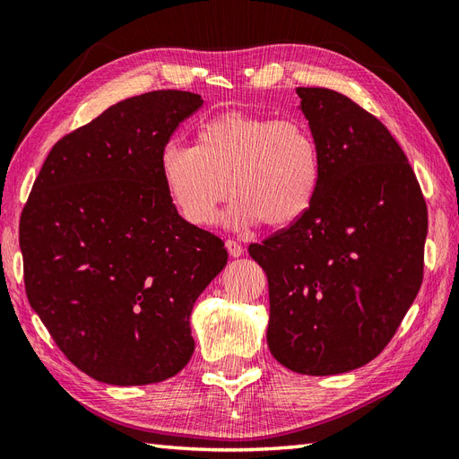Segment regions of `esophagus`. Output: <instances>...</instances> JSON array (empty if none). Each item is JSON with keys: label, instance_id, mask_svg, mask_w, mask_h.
I'll return each mask as SVG.
<instances>
[{"label": "esophagus", "instance_id": "esophagus-1", "mask_svg": "<svg viewBox=\"0 0 459 459\" xmlns=\"http://www.w3.org/2000/svg\"><path fill=\"white\" fill-rule=\"evenodd\" d=\"M226 247H228V251H230V255H231L233 258H238V256H241V255H243V245H241V243H238V241L230 239V241L226 243Z\"/></svg>", "mask_w": 459, "mask_h": 459}]
</instances>
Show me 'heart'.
Wrapping results in <instances>:
<instances>
[{
	"mask_svg": "<svg viewBox=\"0 0 459 459\" xmlns=\"http://www.w3.org/2000/svg\"><path fill=\"white\" fill-rule=\"evenodd\" d=\"M166 193L189 224L206 228L231 191L221 221L247 230L297 221L312 204L322 176L316 137L293 118L226 110L203 120L195 145L169 143L160 152Z\"/></svg>",
	"mask_w": 459,
	"mask_h": 459,
	"instance_id": "obj_1",
	"label": "heart"
}]
</instances>
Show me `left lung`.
I'll list each match as a JSON object with an SVG mask.
<instances>
[{
    "mask_svg": "<svg viewBox=\"0 0 459 459\" xmlns=\"http://www.w3.org/2000/svg\"><path fill=\"white\" fill-rule=\"evenodd\" d=\"M297 93L319 149V186L293 226L248 255L268 275L273 358L302 375H337L371 362L418 297L427 204L377 118L333 90Z\"/></svg>",
    "mask_w": 459,
    "mask_h": 459,
    "instance_id": "8db88e82",
    "label": "left lung"
}]
</instances>
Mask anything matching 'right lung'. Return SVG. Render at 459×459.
Masks as SVG:
<instances>
[{"mask_svg":"<svg viewBox=\"0 0 459 459\" xmlns=\"http://www.w3.org/2000/svg\"><path fill=\"white\" fill-rule=\"evenodd\" d=\"M201 105L197 93L160 90L108 107L53 145L26 201V297L95 381L159 383L195 351L189 316L228 251L178 214L160 152Z\"/></svg>","mask_w":459,"mask_h":459,"instance_id":"add662e5","label":"right lung"}]
</instances>
